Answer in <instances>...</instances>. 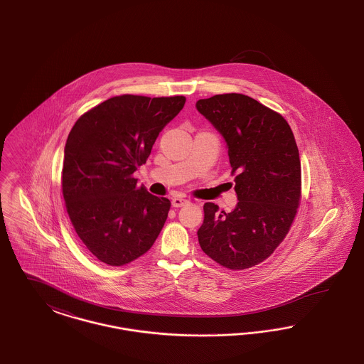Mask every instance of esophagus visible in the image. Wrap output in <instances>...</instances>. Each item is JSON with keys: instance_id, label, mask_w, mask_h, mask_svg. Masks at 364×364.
<instances>
[{"instance_id": "34e87169", "label": "esophagus", "mask_w": 364, "mask_h": 364, "mask_svg": "<svg viewBox=\"0 0 364 364\" xmlns=\"http://www.w3.org/2000/svg\"><path fill=\"white\" fill-rule=\"evenodd\" d=\"M188 200L181 198V197H176V198L171 200V205H173L174 208H181V206H185V205H188Z\"/></svg>"}]
</instances>
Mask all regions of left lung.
<instances>
[{"instance_id": "obj_1", "label": "left lung", "mask_w": 364, "mask_h": 364, "mask_svg": "<svg viewBox=\"0 0 364 364\" xmlns=\"http://www.w3.org/2000/svg\"><path fill=\"white\" fill-rule=\"evenodd\" d=\"M196 108L224 137L237 205H203L202 251L223 267L245 269L266 260L283 242L301 200V161L282 116L248 95L198 100Z\"/></svg>"}]
</instances>
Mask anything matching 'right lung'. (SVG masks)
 <instances>
[{
  "mask_svg": "<svg viewBox=\"0 0 364 364\" xmlns=\"http://www.w3.org/2000/svg\"><path fill=\"white\" fill-rule=\"evenodd\" d=\"M185 102L183 95L112 97L68 134L62 170L68 217L86 248L109 266L146 254L167 220L170 200L139 188L134 173Z\"/></svg>",
  "mask_w": 364,
  "mask_h": 364,
  "instance_id": "right-lung-1",
  "label": "right lung"
}]
</instances>
